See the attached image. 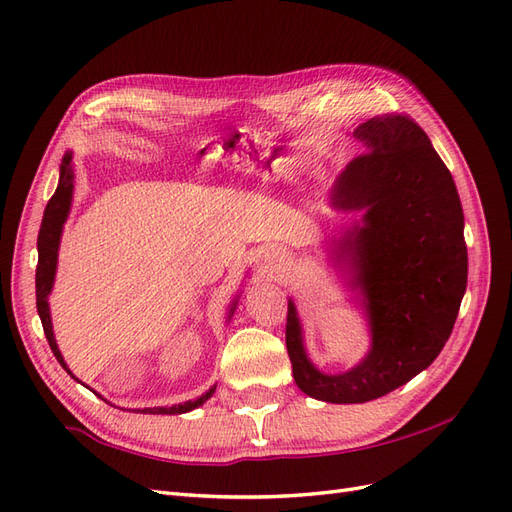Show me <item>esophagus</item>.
Returning a JSON list of instances; mask_svg holds the SVG:
<instances>
[{
	"instance_id": "34e87169",
	"label": "esophagus",
	"mask_w": 512,
	"mask_h": 512,
	"mask_svg": "<svg viewBox=\"0 0 512 512\" xmlns=\"http://www.w3.org/2000/svg\"><path fill=\"white\" fill-rule=\"evenodd\" d=\"M273 260H275V265H277V262H280V265H286V262H284V256H273Z\"/></svg>"
}]
</instances>
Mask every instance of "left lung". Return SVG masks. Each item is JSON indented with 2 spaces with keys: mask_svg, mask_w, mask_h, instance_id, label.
I'll return each instance as SVG.
<instances>
[{
  "mask_svg": "<svg viewBox=\"0 0 512 512\" xmlns=\"http://www.w3.org/2000/svg\"><path fill=\"white\" fill-rule=\"evenodd\" d=\"M352 136L367 153L335 179L329 205L361 218L331 239V260L359 292L367 354L339 374L320 371L288 299L294 382L327 404H365L427 369L451 337L468 284L461 200L429 136L406 115L374 117Z\"/></svg>",
  "mask_w": 512,
  "mask_h": 512,
  "instance_id": "obj_1",
  "label": "left lung"
}]
</instances>
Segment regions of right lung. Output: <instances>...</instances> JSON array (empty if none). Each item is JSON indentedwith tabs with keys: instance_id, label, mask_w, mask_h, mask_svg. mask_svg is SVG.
<instances>
[{
	"instance_id": "add662e5",
	"label": "right lung",
	"mask_w": 512,
	"mask_h": 512,
	"mask_svg": "<svg viewBox=\"0 0 512 512\" xmlns=\"http://www.w3.org/2000/svg\"><path fill=\"white\" fill-rule=\"evenodd\" d=\"M72 196H74V164H72V151H66V156L61 158L59 164V183H57V190L51 196L49 205L44 209L42 215V226L38 232V267H36V307H38V316L42 320V329L46 339H49V346L55 354V359L59 361V365L64 367L68 374L74 378L72 371L68 369L64 356H61L57 342H55V333H53V322H51V307H49V294L53 290L55 284V273H57V256H59V243H61V232H64V224L70 215L72 209ZM237 301H239V294L235 297V301L230 303L228 307V316L226 322H230L232 314H235L237 309ZM76 380V378H74ZM81 382V380H76ZM215 386L213 384L207 393H203L196 399H188L183 401V404H175V406H158V408H138L132 412H143V414H185V412H192L196 408H200L205 404L209 397H213L215 393ZM96 393V391H94ZM98 395V393H96ZM104 399V397H102ZM106 401V399H104ZM106 404H111V401H106Z\"/></svg>"
}]
</instances>
